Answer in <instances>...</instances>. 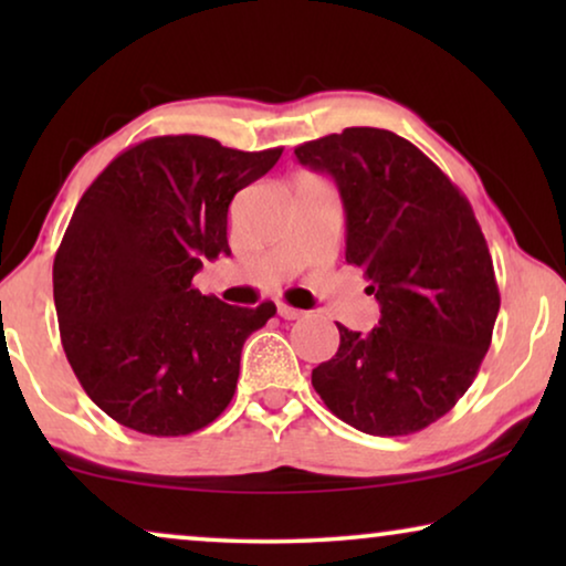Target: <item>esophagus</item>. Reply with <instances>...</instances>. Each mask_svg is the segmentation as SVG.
<instances>
[{"mask_svg":"<svg viewBox=\"0 0 566 566\" xmlns=\"http://www.w3.org/2000/svg\"><path fill=\"white\" fill-rule=\"evenodd\" d=\"M277 314L283 316V319H304L306 312H301V308H293L289 304H277Z\"/></svg>","mask_w":566,"mask_h":566,"instance_id":"esophagus-1","label":"esophagus"}]
</instances>
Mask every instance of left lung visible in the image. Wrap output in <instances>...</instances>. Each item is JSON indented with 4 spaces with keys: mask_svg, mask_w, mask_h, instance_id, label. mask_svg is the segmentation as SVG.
<instances>
[{
    "mask_svg": "<svg viewBox=\"0 0 566 566\" xmlns=\"http://www.w3.org/2000/svg\"><path fill=\"white\" fill-rule=\"evenodd\" d=\"M335 180L345 260L368 277L381 319L368 335L337 324L335 358L312 384L368 436H409L451 412L479 374L500 312L492 254L467 196L415 144L345 128L296 146Z\"/></svg>",
    "mask_w": 566,
    "mask_h": 566,
    "instance_id": "obj_1",
    "label": "left lung"
}]
</instances>
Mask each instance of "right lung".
<instances>
[{"mask_svg": "<svg viewBox=\"0 0 566 566\" xmlns=\"http://www.w3.org/2000/svg\"><path fill=\"white\" fill-rule=\"evenodd\" d=\"M281 154L146 138L76 203L53 260L61 345L87 397L123 428L190 436L229 407L244 339L275 304L229 306L192 289V275L231 252L229 203Z\"/></svg>", "mask_w": 566, "mask_h": 566, "instance_id": "right-lung-1", "label": "right lung"}]
</instances>
